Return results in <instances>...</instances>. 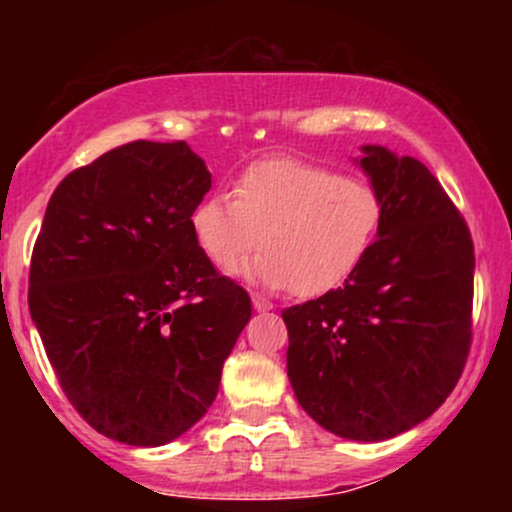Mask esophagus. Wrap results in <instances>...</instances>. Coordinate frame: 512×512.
<instances>
[{"mask_svg": "<svg viewBox=\"0 0 512 512\" xmlns=\"http://www.w3.org/2000/svg\"><path fill=\"white\" fill-rule=\"evenodd\" d=\"M252 308H255L257 313H267V310H272L274 305L269 303L264 296H257V293H255V296H252Z\"/></svg>", "mask_w": 512, "mask_h": 512, "instance_id": "obj_1", "label": "esophagus"}]
</instances>
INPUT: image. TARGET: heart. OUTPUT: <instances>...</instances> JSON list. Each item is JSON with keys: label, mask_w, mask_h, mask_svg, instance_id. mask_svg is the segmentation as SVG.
I'll return each instance as SVG.
<instances>
[{"label": "heart", "mask_w": 512, "mask_h": 512, "mask_svg": "<svg viewBox=\"0 0 512 512\" xmlns=\"http://www.w3.org/2000/svg\"><path fill=\"white\" fill-rule=\"evenodd\" d=\"M385 221V199L366 180L296 158L252 163L228 192L190 214L197 248L219 269L264 250L248 269L267 289L322 296L361 267Z\"/></svg>", "instance_id": "heart-1"}]
</instances>
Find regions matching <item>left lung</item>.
<instances>
[{"instance_id":"left-lung-1","label":"left lung","mask_w":512,"mask_h":512,"mask_svg":"<svg viewBox=\"0 0 512 512\" xmlns=\"http://www.w3.org/2000/svg\"><path fill=\"white\" fill-rule=\"evenodd\" d=\"M385 199L373 248L344 286L286 308V368L298 404L349 440L395 438L455 390L472 344L474 243L436 175L363 146Z\"/></svg>"}]
</instances>
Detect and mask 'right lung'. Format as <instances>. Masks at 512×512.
Segmentation results:
<instances>
[{"label":"right lung","instance_id":"right-lung-1","mask_svg":"<svg viewBox=\"0 0 512 512\" xmlns=\"http://www.w3.org/2000/svg\"><path fill=\"white\" fill-rule=\"evenodd\" d=\"M209 187L185 142L139 139L72 170L45 209L28 308L72 407L120 443L195 426L252 315L192 238Z\"/></svg>","mask_w":512,"mask_h":512}]
</instances>
